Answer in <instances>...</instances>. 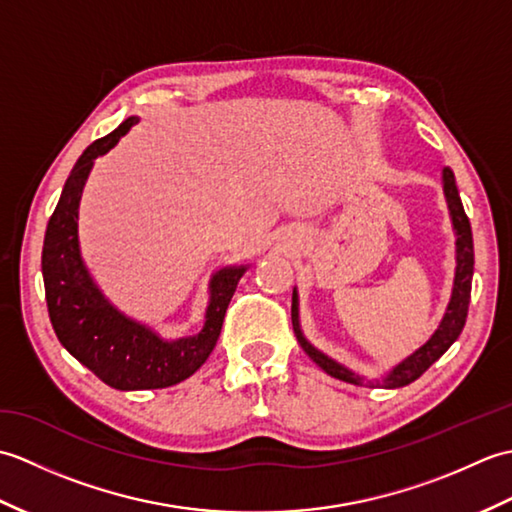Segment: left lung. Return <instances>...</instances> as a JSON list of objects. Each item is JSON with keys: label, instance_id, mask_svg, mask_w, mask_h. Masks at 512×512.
Returning <instances> with one entry per match:
<instances>
[{"label": "left lung", "instance_id": "8db88e82", "mask_svg": "<svg viewBox=\"0 0 512 512\" xmlns=\"http://www.w3.org/2000/svg\"><path fill=\"white\" fill-rule=\"evenodd\" d=\"M442 189H444V198H447L449 204V215L453 222V231H455V279H453V292H451V301L447 306V312L438 325V330L433 332L431 339L418 347L416 352L407 356L405 361L398 363L391 372L383 378V387L387 389H396V387H405L413 380L420 378L427 369L438 361V358L449 350V347L458 341V336L466 323V312H469V301H471V281H473V233H471V224L469 217L464 213V206L460 200L458 187H455V176L451 169L442 171ZM292 328H295L297 341L303 347L314 363H317L325 374H330L339 380H345V383L352 385H363V378L354 374L352 369H347L345 365L336 363L334 358L325 356L319 352L306 336L301 332L299 325V297H297V288L292 290ZM372 385V383H369ZM376 385H380V380H376Z\"/></svg>", "mask_w": 512, "mask_h": 512}]
</instances>
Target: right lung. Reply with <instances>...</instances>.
Listing matches in <instances>:
<instances>
[{
	"instance_id": "right-lung-1",
	"label": "right lung",
	"mask_w": 512,
	"mask_h": 512,
	"mask_svg": "<svg viewBox=\"0 0 512 512\" xmlns=\"http://www.w3.org/2000/svg\"><path fill=\"white\" fill-rule=\"evenodd\" d=\"M136 123L138 118L129 116L76 160L48 222L41 255L48 312L61 345L105 385L121 391L171 387L198 372L220 339L226 308L246 273V266L217 270L209 284L204 328L176 341L162 339L147 325L125 317L94 284L79 248L81 193L94 160L107 154Z\"/></svg>"
}]
</instances>
